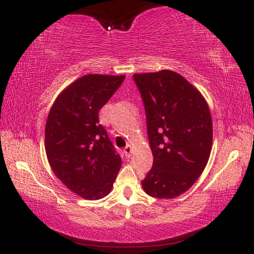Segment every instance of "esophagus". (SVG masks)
<instances>
[{
	"label": "esophagus",
	"instance_id": "obj_1",
	"mask_svg": "<svg viewBox=\"0 0 254 254\" xmlns=\"http://www.w3.org/2000/svg\"><path fill=\"white\" fill-rule=\"evenodd\" d=\"M124 152H125V155L127 156V157H129V156H130V152H131V145L128 144L127 147L124 149Z\"/></svg>",
	"mask_w": 254,
	"mask_h": 254
}]
</instances>
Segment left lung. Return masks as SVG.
I'll return each mask as SVG.
<instances>
[{
    "label": "left lung",
    "mask_w": 254,
    "mask_h": 254,
    "mask_svg": "<svg viewBox=\"0 0 254 254\" xmlns=\"http://www.w3.org/2000/svg\"><path fill=\"white\" fill-rule=\"evenodd\" d=\"M143 99L154 164L142 187L158 199L190 190L206 168L213 145V123L206 99L178 72L134 74Z\"/></svg>",
    "instance_id": "left-lung-1"
}]
</instances>
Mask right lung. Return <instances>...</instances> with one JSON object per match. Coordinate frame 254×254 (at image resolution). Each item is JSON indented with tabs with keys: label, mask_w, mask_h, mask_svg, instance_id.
<instances>
[{
	"label": "right lung",
	"mask_w": 254,
	"mask_h": 254,
	"mask_svg": "<svg viewBox=\"0 0 254 254\" xmlns=\"http://www.w3.org/2000/svg\"><path fill=\"white\" fill-rule=\"evenodd\" d=\"M124 79L125 75L82 76L57 97L48 113V163L64 186L86 200L106 196L121 168L98 113Z\"/></svg>",
	"instance_id": "add662e5"
}]
</instances>
